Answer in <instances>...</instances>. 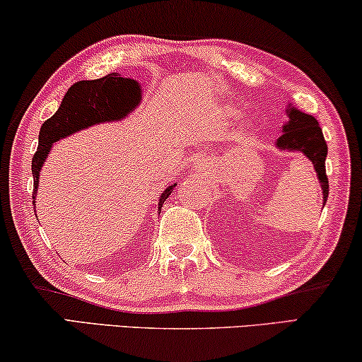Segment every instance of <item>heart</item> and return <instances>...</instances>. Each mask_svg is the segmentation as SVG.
Masks as SVG:
<instances>
[{
    "mask_svg": "<svg viewBox=\"0 0 362 362\" xmlns=\"http://www.w3.org/2000/svg\"><path fill=\"white\" fill-rule=\"evenodd\" d=\"M238 113H236V111H234V110H230V113H228V116H230V118H231V116H233V118H234V116H236Z\"/></svg>",
    "mask_w": 362,
    "mask_h": 362,
    "instance_id": "heart-1",
    "label": "heart"
}]
</instances>
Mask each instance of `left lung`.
I'll use <instances>...</instances> for the list:
<instances>
[{
	"label": "left lung",
	"mask_w": 362,
	"mask_h": 362,
	"mask_svg": "<svg viewBox=\"0 0 362 362\" xmlns=\"http://www.w3.org/2000/svg\"><path fill=\"white\" fill-rule=\"evenodd\" d=\"M287 110L288 121L282 126L284 134L276 141V147L281 151H290V152H302L303 156L308 157L312 162L315 170H317V177L323 188V206L328 198V177L327 169H325V160H327L328 146L323 137V131L320 128L318 121L313 118L312 115L302 113V111L293 108L288 105Z\"/></svg>",
	"instance_id": "left-lung-1"
}]
</instances>
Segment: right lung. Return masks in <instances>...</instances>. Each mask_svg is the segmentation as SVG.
Here are the masks:
<instances>
[{"instance_id":"obj_1","label":"right lung","mask_w":362,"mask_h":362,"mask_svg":"<svg viewBox=\"0 0 362 362\" xmlns=\"http://www.w3.org/2000/svg\"><path fill=\"white\" fill-rule=\"evenodd\" d=\"M141 98L139 81L119 77V74H108L98 80H81L70 86L57 113L50 116L40 126L39 146L33 157L34 205L39 187V172L47 159L54 142L80 129L90 128V126L126 118L141 103ZM175 185L177 183L169 185L162 192L159 197V213Z\"/></svg>"}]
</instances>
